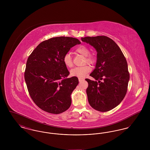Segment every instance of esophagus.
I'll return each instance as SVG.
<instances>
[{"label": "esophagus", "mask_w": 150, "mask_h": 150, "mask_svg": "<svg viewBox=\"0 0 150 150\" xmlns=\"http://www.w3.org/2000/svg\"><path fill=\"white\" fill-rule=\"evenodd\" d=\"M84 79L83 78H79V82H81V81H84Z\"/></svg>", "instance_id": "obj_1"}]
</instances>
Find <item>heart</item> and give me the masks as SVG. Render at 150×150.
Masks as SVG:
<instances>
[{
    "mask_svg": "<svg viewBox=\"0 0 150 150\" xmlns=\"http://www.w3.org/2000/svg\"><path fill=\"white\" fill-rule=\"evenodd\" d=\"M76 52L79 53L86 56L85 62L89 64H93L96 61V57L93 54H90L89 50L87 47L84 45H81L76 48ZM63 61L64 64L69 67H71L73 66V62L71 55L69 53H67L63 57ZM91 71V67L89 65L86 64L83 66L76 67L72 69L70 71V74L72 76H76L79 78H83Z\"/></svg>",
    "mask_w": 150,
    "mask_h": 150,
    "instance_id": "obj_1",
    "label": "heart"
}]
</instances>
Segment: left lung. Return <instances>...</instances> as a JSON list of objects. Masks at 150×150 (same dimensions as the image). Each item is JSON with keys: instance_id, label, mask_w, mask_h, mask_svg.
Masks as SVG:
<instances>
[{"instance_id": "left-lung-1", "label": "left lung", "mask_w": 150, "mask_h": 150, "mask_svg": "<svg viewBox=\"0 0 150 150\" xmlns=\"http://www.w3.org/2000/svg\"><path fill=\"white\" fill-rule=\"evenodd\" d=\"M83 42L93 46L97 52L96 67L86 79L88 100L91 106L100 112L118 106L127 92L129 80L128 64L117 44L106 36L81 38Z\"/></svg>"}]
</instances>
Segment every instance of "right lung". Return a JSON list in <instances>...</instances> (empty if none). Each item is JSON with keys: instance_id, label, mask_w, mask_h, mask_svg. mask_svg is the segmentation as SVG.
Here are the masks:
<instances>
[{"instance_id": "obj_1", "label": "right lung", "mask_w": 150, "mask_h": 150, "mask_svg": "<svg viewBox=\"0 0 150 150\" xmlns=\"http://www.w3.org/2000/svg\"><path fill=\"white\" fill-rule=\"evenodd\" d=\"M80 43L74 38H52L40 43L29 56L25 80L31 98L43 111L58 114L70 107L71 94L79 80L76 76L67 78L70 72L63 57Z\"/></svg>"}]
</instances>
